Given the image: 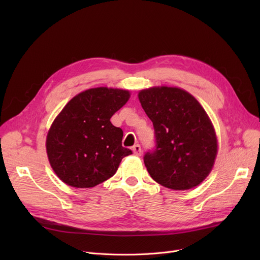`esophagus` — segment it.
I'll use <instances>...</instances> for the list:
<instances>
[{"label":"esophagus","instance_id":"esophagus-1","mask_svg":"<svg viewBox=\"0 0 260 260\" xmlns=\"http://www.w3.org/2000/svg\"><path fill=\"white\" fill-rule=\"evenodd\" d=\"M133 153H134V155H136V156H140L141 155V146L139 145V144H136V145H134L133 146Z\"/></svg>","mask_w":260,"mask_h":260}]
</instances>
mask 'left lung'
I'll list each match as a JSON object with an SVG mask.
<instances>
[{
  "label": "left lung",
  "mask_w": 260,
  "mask_h": 260,
  "mask_svg": "<svg viewBox=\"0 0 260 260\" xmlns=\"http://www.w3.org/2000/svg\"><path fill=\"white\" fill-rule=\"evenodd\" d=\"M138 98L155 129V148L143 158L152 178L176 190L200 184L213 169L218 148L203 107L178 87L143 89Z\"/></svg>",
  "instance_id": "8db88e82"
}]
</instances>
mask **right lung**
I'll return each mask as SVG.
<instances>
[{
	"instance_id": "obj_1",
	"label": "right lung",
	"mask_w": 260,
	"mask_h": 260,
	"mask_svg": "<svg viewBox=\"0 0 260 260\" xmlns=\"http://www.w3.org/2000/svg\"><path fill=\"white\" fill-rule=\"evenodd\" d=\"M129 91L97 87L82 91L52 122L46 151L53 172L66 184L88 188L117 172L131 155L122 146L123 132L109 121L129 99Z\"/></svg>"
}]
</instances>
